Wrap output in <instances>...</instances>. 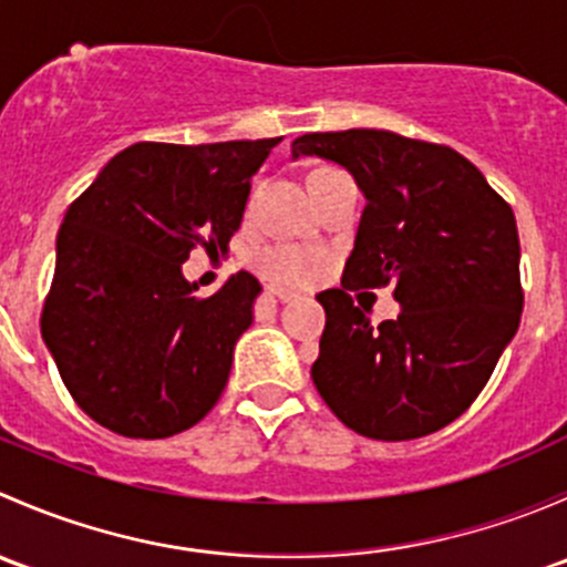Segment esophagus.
Returning <instances> with one entry per match:
<instances>
[{
    "mask_svg": "<svg viewBox=\"0 0 567 567\" xmlns=\"http://www.w3.org/2000/svg\"><path fill=\"white\" fill-rule=\"evenodd\" d=\"M268 293L277 296L279 301H296V299H299V293H296V290H290V288H277V285H271V288H268Z\"/></svg>",
    "mask_w": 567,
    "mask_h": 567,
    "instance_id": "obj_1",
    "label": "esophagus"
}]
</instances>
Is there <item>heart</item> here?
<instances>
[{"instance_id":"b5f03b06","label":"heart","mask_w":567,"mask_h":567,"mask_svg":"<svg viewBox=\"0 0 567 567\" xmlns=\"http://www.w3.org/2000/svg\"><path fill=\"white\" fill-rule=\"evenodd\" d=\"M251 266L268 279L288 285H305L318 274L320 257L316 251L293 244H262L251 251Z\"/></svg>"}]
</instances>
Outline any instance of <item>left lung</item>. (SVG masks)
<instances>
[{"label": "left lung", "instance_id": "obj_1", "mask_svg": "<svg viewBox=\"0 0 567 567\" xmlns=\"http://www.w3.org/2000/svg\"><path fill=\"white\" fill-rule=\"evenodd\" d=\"M301 156L346 167L368 197L342 288L318 296L320 398L368 439L442 431L483 392L522 320L513 208L458 151L392 131L305 134ZM386 284L401 316L375 327L347 290Z\"/></svg>", "mask_w": 567, "mask_h": 567}]
</instances>
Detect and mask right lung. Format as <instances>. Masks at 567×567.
I'll use <instances>...</instances> for the list:
<instances>
[{"instance_id":"obj_1","label":"right lung","mask_w":567,"mask_h":567,"mask_svg":"<svg viewBox=\"0 0 567 567\" xmlns=\"http://www.w3.org/2000/svg\"><path fill=\"white\" fill-rule=\"evenodd\" d=\"M279 142H136L73 199L40 331L90 420L167 439L221 398L260 282L238 271L203 299L181 266L194 247L225 251Z\"/></svg>"}]
</instances>
